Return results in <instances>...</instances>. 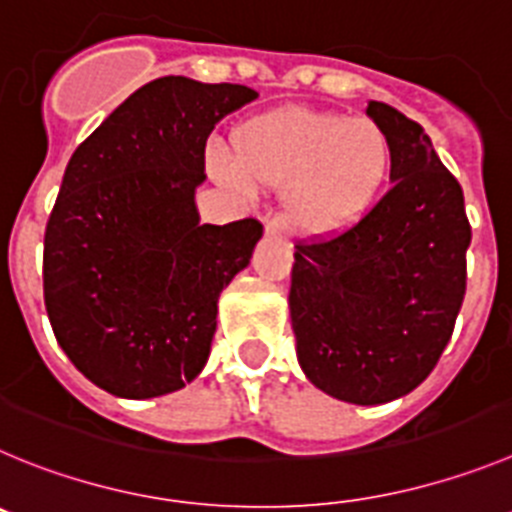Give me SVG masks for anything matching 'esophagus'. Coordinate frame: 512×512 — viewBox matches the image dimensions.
<instances>
[{
    "label": "esophagus",
    "instance_id": "esophagus-1",
    "mask_svg": "<svg viewBox=\"0 0 512 512\" xmlns=\"http://www.w3.org/2000/svg\"><path fill=\"white\" fill-rule=\"evenodd\" d=\"M265 234H270V237H280V234H283V224H280V219H275V216L265 219Z\"/></svg>",
    "mask_w": 512,
    "mask_h": 512
}]
</instances>
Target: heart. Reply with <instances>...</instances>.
Instances as JSON below:
<instances>
[{"instance_id":"obj_1","label":"heart","mask_w":512,"mask_h":512,"mask_svg":"<svg viewBox=\"0 0 512 512\" xmlns=\"http://www.w3.org/2000/svg\"><path fill=\"white\" fill-rule=\"evenodd\" d=\"M209 170L237 193L283 186L285 224L329 237L372 209L388 181L390 140L372 119L280 107L239 122L232 155L211 150Z\"/></svg>"}]
</instances>
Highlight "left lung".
Here are the masks:
<instances>
[{
  "label": "left lung",
  "mask_w": 512,
  "mask_h": 512,
  "mask_svg": "<svg viewBox=\"0 0 512 512\" xmlns=\"http://www.w3.org/2000/svg\"><path fill=\"white\" fill-rule=\"evenodd\" d=\"M390 140V188L352 229L296 247L298 365L326 395L380 405L416 390L449 344L467 288L464 193L421 124L370 101Z\"/></svg>",
  "instance_id": "obj_1"
}]
</instances>
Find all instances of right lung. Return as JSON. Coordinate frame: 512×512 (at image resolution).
Masks as SVG:
<instances>
[{
	"label": "right lung",
	"mask_w": 512,
	"mask_h": 512,
	"mask_svg": "<svg viewBox=\"0 0 512 512\" xmlns=\"http://www.w3.org/2000/svg\"><path fill=\"white\" fill-rule=\"evenodd\" d=\"M255 99L239 84L155 78L68 160L45 227V308L96 388L158 398L204 370L216 303L250 265L262 224H201L196 188L216 122Z\"/></svg>",
	"instance_id": "add662e5"
}]
</instances>
